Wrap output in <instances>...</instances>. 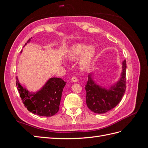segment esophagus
<instances>
[{
  "instance_id": "1",
  "label": "esophagus",
  "mask_w": 148,
  "mask_h": 148,
  "mask_svg": "<svg viewBox=\"0 0 148 148\" xmlns=\"http://www.w3.org/2000/svg\"><path fill=\"white\" fill-rule=\"evenodd\" d=\"M71 82H78V78L77 77H73L72 78H71Z\"/></svg>"
}]
</instances>
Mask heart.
<instances>
[{"instance_id": "1", "label": "heart", "mask_w": 148, "mask_h": 148, "mask_svg": "<svg viewBox=\"0 0 148 148\" xmlns=\"http://www.w3.org/2000/svg\"><path fill=\"white\" fill-rule=\"evenodd\" d=\"M96 52V47L93 45L87 46L83 44H75L67 53V59L76 60L80 58L79 66L82 70H87L91 65Z\"/></svg>"}]
</instances>
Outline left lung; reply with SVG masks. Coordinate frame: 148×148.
<instances>
[{
  "mask_svg": "<svg viewBox=\"0 0 148 148\" xmlns=\"http://www.w3.org/2000/svg\"><path fill=\"white\" fill-rule=\"evenodd\" d=\"M126 61L122 62V71L119 81L108 89L97 84L88 75L85 86L86 102L88 108L96 114H104L114 108L122 100L126 90Z\"/></svg>",
  "mask_w": 148,
  "mask_h": 148,
  "instance_id": "1",
  "label": "left lung"
}]
</instances>
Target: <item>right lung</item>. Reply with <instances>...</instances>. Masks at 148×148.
Instances as JSON below:
<instances>
[{
	"instance_id": "obj_1",
	"label": "right lung",
	"mask_w": 148,
	"mask_h": 148,
	"mask_svg": "<svg viewBox=\"0 0 148 148\" xmlns=\"http://www.w3.org/2000/svg\"><path fill=\"white\" fill-rule=\"evenodd\" d=\"M31 38L25 45L29 42ZM66 83L62 78H51L40 90L30 92L21 86L16 77L18 91L25 107L31 112L43 117H51L59 111L62 91Z\"/></svg>"
}]
</instances>
